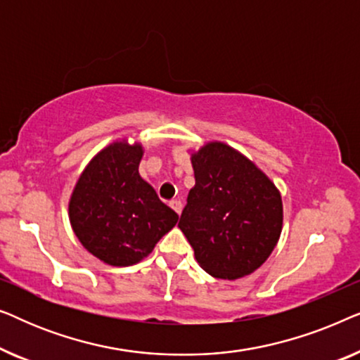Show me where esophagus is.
<instances>
[{"label":"esophagus","instance_id":"obj_1","mask_svg":"<svg viewBox=\"0 0 360 360\" xmlns=\"http://www.w3.org/2000/svg\"><path fill=\"white\" fill-rule=\"evenodd\" d=\"M170 206H172V210H174L176 214H181V210H184V205H181L180 200H172V201H170Z\"/></svg>","mask_w":360,"mask_h":360}]
</instances>
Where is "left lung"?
<instances>
[{
    "mask_svg": "<svg viewBox=\"0 0 360 360\" xmlns=\"http://www.w3.org/2000/svg\"><path fill=\"white\" fill-rule=\"evenodd\" d=\"M195 186L179 228L211 277L236 280L255 272L274 252L283 203L272 180L238 149L210 141L190 150Z\"/></svg>",
    "mask_w": 360,
    "mask_h": 360,
    "instance_id": "8db88e82",
    "label": "left lung"
}]
</instances>
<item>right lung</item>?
Listing matches in <instances>:
<instances>
[{
    "label": "right lung",
    "instance_id": "obj_1",
    "mask_svg": "<svg viewBox=\"0 0 360 360\" xmlns=\"http://www.w3.org/2000/svg\"><path fill=\"white\" fill-rule=\"evenodd\" d=\"M144 146L116 139L93 155L68 200L72 229L91 255L112 267L144 260L179 214L139 175Z\"/></svg>",
    "mask_w": 360,
    "mask_h": 360
}]
</instances>
